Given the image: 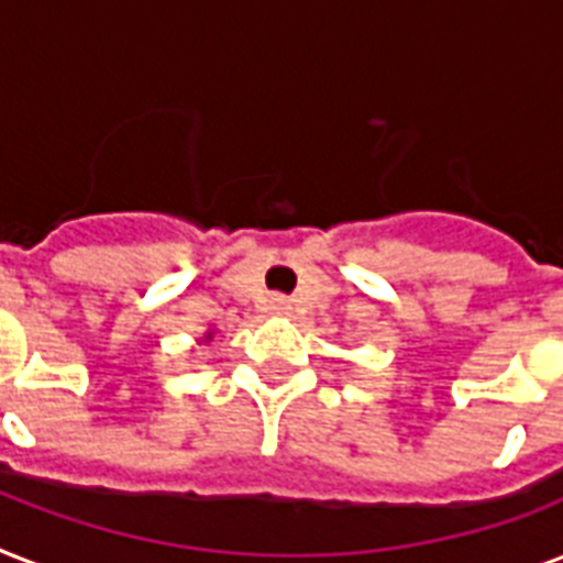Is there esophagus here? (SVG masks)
I'll use <instances>...</instances> for the list:
<instances>
[{"label": "esophagus", "instance_id": "obj_1", "mask_svg": "<svg viewBox=\"0 0 563 563\" xmlns=\"http://www.w3.org/2000/svg\"><path fill=\"white\" fill-rule=\"evenodd\" d=\"M291 303L286 298H280V295H274L272 300H268V312H274V316H289Z\"/></svg>", "mask_w": 563, "mask_h": 563}]
</instances>
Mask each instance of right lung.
<instances>
[{
  "label": "right lung",
  "instance_id": "obj_1",
  "mask_svg": "<svg viewBox=\"0 0 563 563\" xmlns=\"http://www.w3.org/2000/svg\"><path fill=\"white\" fill-rule=\"evenodd\" d=\"M212 335H216V330H212V327H210V330H207V333H203L201 339H198V344H210Z\"/></svg>",
  "mask_w": 563,
  "mask_h": 563
}]
</instances>
